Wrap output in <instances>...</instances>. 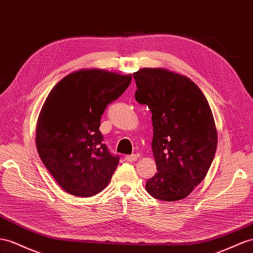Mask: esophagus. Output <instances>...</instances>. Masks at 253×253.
<instances>
[{"mask_svg": "<svg viewBox=\"0 0 253 253\" xmlns=\"http://www.w3.org/2000/svg\"><path fill=\"white\" fill-rule=\"evenodd\" d=\"M126 161H128V163H132V161H135L138 159L137 155H127V156H125L124 158Z\"/></svg>", "mask_w": 253, "mask_h": 253, "instance_id": "obj_1", "label": "esophagus"}]
</instances>
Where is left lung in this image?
I'll return each mask as SVG.
<instances>
[{"mask_svg":"<svg viewBox=\"0 0 253 253\" xmlns=\"http://www.w3.org/2000/svg\"><path fill=\"white\" fill-rule=\"evenodd\" d=\"M135 100L152 112V150L157 173L146 182L155 199L174 202L188 197L210 170L217 129L202 90L189 78L164 68L132 74Z\"/></svg>","mask_w":253,"mask_h":253,"instance_id":"1","label":"left lung"}]
</instances>
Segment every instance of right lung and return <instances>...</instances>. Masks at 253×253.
<instances>
[{"instance_id":"right-lung-1","label":"right lung","mask_w":253,"mask_h":253,"mask_svg":"<svg viewBox=\"0 0 253 253\" xmlns=\"http://www.w3.org/2000/svg\"><path fill=\"white\" fill-rule=\"evenodd\" d=\"M131 82V75L80 69L51 89L37 120L36 147L63 190L95 196L108 186L120 157L103 143L101 115Z\"/></svg>"}]
</instances>
